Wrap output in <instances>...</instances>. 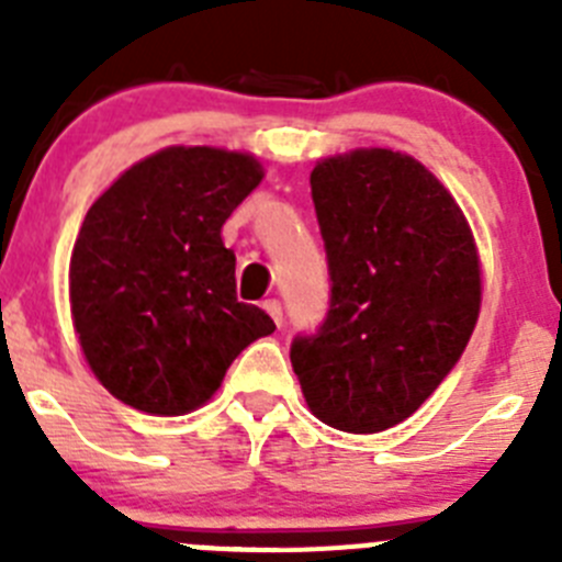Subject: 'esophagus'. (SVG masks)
<instances>
[{
    "label": "esophagus",
    "instance_id": "obj_1",
    "mask_svg": "<svg viewBox=\"0 0 562 562\" xmlns=\"http://www.w3.org/2000/svg\"><path fill=\"white\" fill-rule=\"evenodd\" d=\"M265 310L270 312L272 321H276V324L281 326V321H284V306H281V301H276V297H267Z\"/></svg>",
    "mask_w": 562,
    "mask_h": 562
}]
</instances>
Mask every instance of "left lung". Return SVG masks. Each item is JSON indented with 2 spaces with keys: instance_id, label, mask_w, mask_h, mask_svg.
<instances>
[{
  "instance_id": "obj_1",
  "label": "left lung",
  "mask_w": 562,
  "mask_h": 562,
  "mask_svg": "<svg viewBox=\"0 0 562 562\" xmlns=\"http://www.w3.org/2000/svg\"><path fill=\"white\" fill-rule=\"evenodd\" d=\"M329 312L290 346L306 405L349 434L408 419L456 369L481 306L473 233L414 157L362 148L310 177Z\"/></svg>"
}]
</instances>
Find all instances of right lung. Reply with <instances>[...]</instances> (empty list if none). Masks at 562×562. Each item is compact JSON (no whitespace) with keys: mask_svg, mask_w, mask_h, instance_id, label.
<instances>
[{"mask_svg":"<svg viewBox=\"0 0 562 562\" xmlns=\"http://www.w3.org/2000/svg\"><path fill=\"white\" fill-rule=\"evenodd\" d=\"M250 154L173 146L128 168L89 207L69 258V304L89 369L146 414L200 408L276 324L236 297L222 225L261 182Z\"/></svg>","mask_w":562,"mask_h":562,"instance_id":"add662e5","label":"right lung"}]
</instances>
